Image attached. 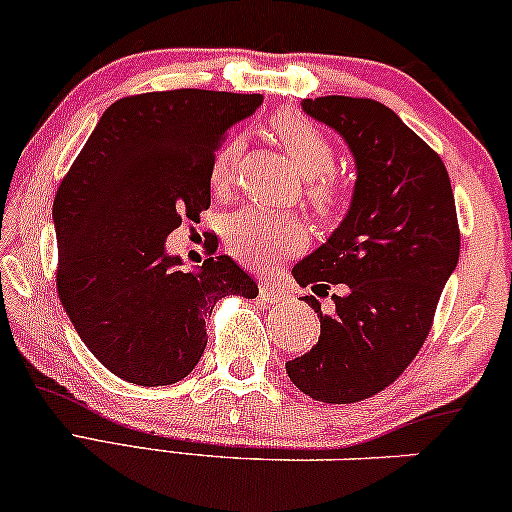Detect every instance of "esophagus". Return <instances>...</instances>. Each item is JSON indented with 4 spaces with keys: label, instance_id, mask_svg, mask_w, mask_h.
<instances>
[{
    "label": "esophagus",
    "instance_id": "esophagus-1",
    "mask_svg": "<svg viewBox=\"0 0 512 512\" xmlns=\"http://www.w3.org/2000/svg\"><path fill=\"white\" fill-rule=\"evenodd\" d=\"M261 298L265 303H277L287 298V291H284L280 284H277L272 277H263L261 280Z\"/></svg>",
    "mask_w": 512,
    "mask_h": 512
}]
</instances>
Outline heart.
I'll use <instances>...</instances> for the list:
<instances>
[{
	"mask_svg": "<svg viewBox=\"0 0 512 512\" xmlns=\"http://www.w3.org/2000/svg\"><path fill=\"white\" fill-rule=\"evenodd\" d=\"M272 134L287 152L291 167L308 183V202L327 214L338 204L336 183L327 178L334 169V148L317 126L301 115H277L272 119ZM240 145L230 143L218 152L211 164V190L223 195L235 176ZM230 249L244 261L265 265L305 244L303 225L291 216H277L265 209H244L230 223Z\"/></svg>",
	"mask_w": 512,
	"mask_h": 512,
	"instance_id": "obj_1",
	"label": "heart"
}]
</instances>
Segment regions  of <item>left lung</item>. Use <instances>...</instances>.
<instances>
[{
    "label": "left lung",
    "mask_w": 512,
    "mask_h": 512,
    "mask_svg": "<svg viewBox=\"0 0 512 512\" xmlns=\"http://www.w3.org/2000/svg\"><path fill=\"white\" fill-rule=\"evenodd\" d=\"M355 159L348 211L313 254L291 268L301 287L343 284L320 317V341L287 362L313 400L360 402L409 367L426 341L444 284L459 263V223L442 159L393 110L369 98H305ZM327 287V284H324Z\"/></svg>",
    "instance_id": "8db88e82"
}]
</instances>
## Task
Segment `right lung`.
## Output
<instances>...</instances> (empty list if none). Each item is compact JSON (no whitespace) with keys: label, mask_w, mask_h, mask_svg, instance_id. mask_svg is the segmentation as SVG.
<instances>
[{"label":"right lung","mask_w":512,"mask_h":512,"mask_svg":"<svg viewBox=\"0 0 512 512\" xmlns=\"http://www.w3.org/2000/svg\"><path fill=\"white\" fill-rule=\"evenodd\" d=\"M261 103V94L204 89L122 98L56 192L58 296L86 348L124 381H181L207 348L214 305L258 296L228 254L183 270L167 237L209 209L214 152Z\"/></svg>","instance_id":"1"}]
</instances>
